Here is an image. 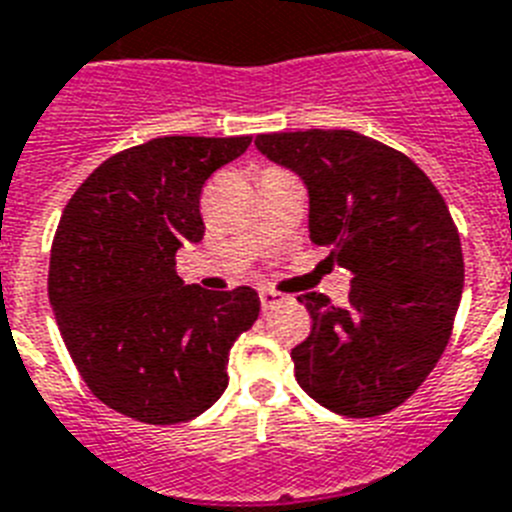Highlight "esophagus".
<instances>
[{
	"instance_id": "1",
	"label": "esophagus",
	"mask_w": 512,
	"mask_h": 512,
	"mask_svg": "<svg viewBox=\"0 0 512 512\" xmlns=\"http://www.w3.org/2000/svg\"><path fill=\"white\" fill-rule=\"evenodd\" d=\"M259 298H261V308H264V311H269V308H274L277 303L285 301V295L277 293V290H272V287H264V290L259 293Z\"/></svg>"
}]
</instances>
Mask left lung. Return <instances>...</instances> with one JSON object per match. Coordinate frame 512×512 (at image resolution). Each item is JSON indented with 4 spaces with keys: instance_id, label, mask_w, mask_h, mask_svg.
<instances>
[{
    "instance_id": "8db88e82",
    "label": "left lung",
    "mask_w": 512,
    "mask_h": 512,
    "mask_svg": "<svg viewBox=\"0 0 512 512\" xmlns=\"http://www.w3.org/2000/svg\"><path fill=\"white\" fill-rule=\"evenodd\" d=\"M256 149L301 177L311 240L353 272L345 308L298 298L314 327L290 353L295 379L340 416L390 413L432 374L458 314L463 251L445 198L408 156L356 130L264 133Z\"/></svg>"
}]
</instances>
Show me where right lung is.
<instances>
[{"label":"right lung","instance_id":"obj_1","mask_svg":"<svg viewBox=\"0 0 512 512\" xmlns=\"http://www.w3.org/2000/svg\"><path fill=\"white\" fill-rule=\"evenodd\" d=\"M248 146V135L154 138L109 156L62 211L49 303L88 390L122 416L180 424L227 390L232 342L259 319V295L185 285L175 253L204 238L211 172Z\"/></svg>","mask_w":512,"mask_h":512}]
</instances>
